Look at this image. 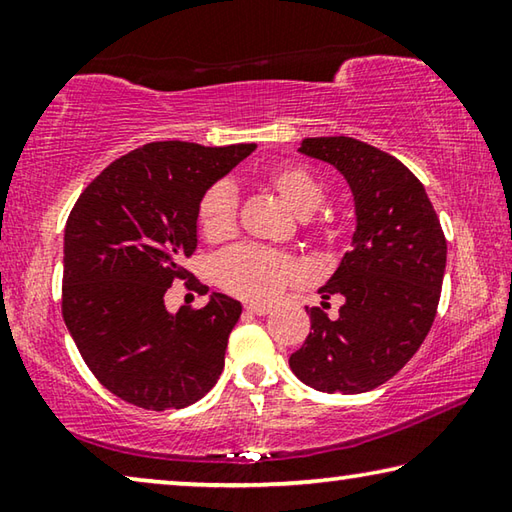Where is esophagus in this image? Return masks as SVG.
I'll use <instances>...</instances> for the list:
<instances>
[{"label": "esophagus", "mask_w": 512, "mask_h": 512, "mask_svg": "<svg viewBox=\"0 0 512 512\" xmlns=\"http://www.w3.org/2000/svg\"><path fill=\"white\" fill-rule=\"evenodd\" d=\"M246 311H248V314H253V316H266V314H271V307H266V305H246Z\"/></svg>", "instance_id": "34e87169"}]
</instances>
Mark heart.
Returning a JSON list of instances; mask_svg holds the SVG:
<instances>
[{
	"mask_svg": "<svg viewBox=\"0 0 512 512\" xmlns=\"http://www.w3.org/2000/svg\"><path fill=\"white\" fill-rule=\"evenodd\" d=\"M266 183L300 216L314 214L325 198V185L314 169L298 162H282L264 173ZM198 228L207 241H223L237 228V189L219 180L198 203ZM325 235H336L332 221L318 225ZM302 268L287 253L257 244H237L214 259V277L225 291L239 298L264 302L300 280Z\"/></svg>",
	"mask_w": 512,
	"mask_h": 512,
	"instance_id": "1",
	"label": "heart"
}]
</instances>
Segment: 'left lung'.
<instances>
[{"mask_svg":"<svg viewBox=\"0 0 512 512\" xmlns=\"http://www.w3.org/2000/svg\"><path fill=\"white\" fill-rule=\"evenodd\" d=\"M302 155L343 173L354 196L352 248L320 287L344 298L332 321L307 309L311 332L289 357L300 381L357 395L397 375L429 334L443 287L447 241L418 178L384 151L352 137H307Z\"/></svg>","mask_w":512,"mask_h":512,"instance_id":"obj_1","label":"left lung"}]
</instances>
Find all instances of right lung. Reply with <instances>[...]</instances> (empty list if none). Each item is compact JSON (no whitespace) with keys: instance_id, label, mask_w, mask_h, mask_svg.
<instances>
[{"instance_id":"right-lung-1","label":"right lung","mask_w":512,"mask_h":512,"mask_svg":"<svg viewBox=\"0 0 512 512\" xmlns=\"http://www.w3.org/2000/svg\"><path fill=\"white\" fill-rule=\"evenodd\" d=\"M255 149L144 144L103 169L69 214L65 325L92 375L124 402L185 409L219 379L241 302L212 293L201 309L169 314L164 293L189 277L203 194Z\"/></svg>"}]
</instances>
